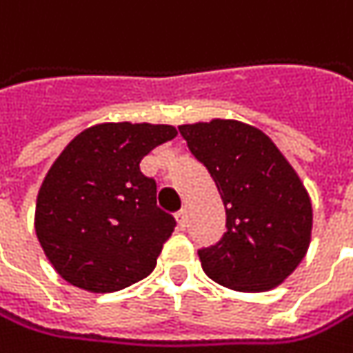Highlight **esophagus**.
Wrapping results in <instances>:
<instances>
[{
  "label": "esophagus",
  "instance_id": "obj_1",
  "mask_svg": "<svg viewBox=\"0 0 353 353\" xmlns=\"http://www.w3.org/2000/svg\"><path fill=\"white\" fill-rule=\"evenodd\" d=\"M174 216H176V222H179V228H181V230H185L186 228V210L185 208H183V210H179Z\"/></svg>",
  "mask_w": 353,
  "mask_h": 353
}]
</instances>
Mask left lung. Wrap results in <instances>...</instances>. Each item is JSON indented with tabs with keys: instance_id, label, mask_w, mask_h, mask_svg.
<instances>
[{
	"instance_id": "1",
	"label": "left lung",
	"mask_w": 353,
	"mask_h": 353,
	"mask_svg": "<svg viewBox=\"0 0 353 353\" xmlns=\"http://www.w3.org/2000/svg\"><path fill=\"white\" fill-rule=\"evenodd\" d=\"M179 131L208 168L226 208L224 236L199 250L203 270L236 292L276 288L310 246L312 203L300 176L252 125L212 119Z\"/></svg>"
}]
</instances>
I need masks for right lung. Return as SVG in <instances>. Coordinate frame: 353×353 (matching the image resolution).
<instances>
[{
  "label": "right lung",
  "instance_id": "right-lung-1",
  "mask_svg": "<svg viewBox=\"0 0 353 353\" xmlns=\"http://www.w3.org/2000/svg\"><path fill=\"white\" fill-rule=\"evenodd\" d=\"M174 137L170 125L101 123L63 149L35 204L37 240L63 280L105 294L154 270L176 222L139 163Z\"/></svg>",
  "mask_w": 353,
  "mask_h": 353
}]
</instances>
